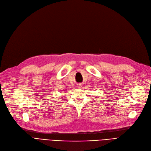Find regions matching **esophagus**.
Returning a JSON list of instances; mask_svg holds the SVG:
<instances>
[{"label": "esophagus", "mask_w": 151, "mask_h": 151, "mask_svg": "<svg viewBox=\"0 0 151 151\" xmlns=\"http://www.w3.org/2000/svg\"><path fill=\"white\" fill-rule=\"evenodd\" d=\"M79 86V87H80V86H80V85H79V86Z\"/></svg>", "instance_id": "obj_1"}]
</instances>
